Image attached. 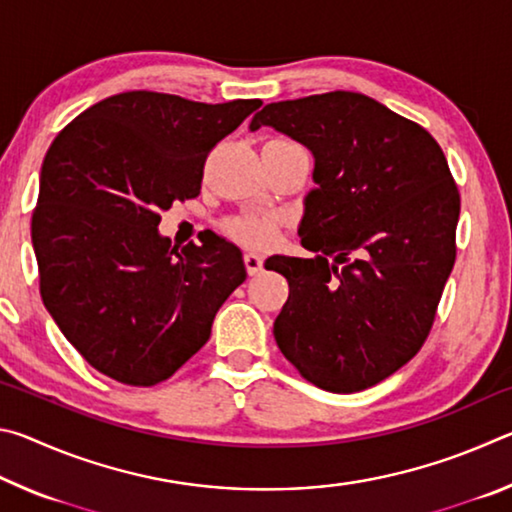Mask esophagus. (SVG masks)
<instances>
[{
	"mask_svg": "<svg viewBox=\"0 0 512 512\" xmlns=\"http://www.w3.org/2000/svg\"><path fill=\"white\" fill-rule=\"evenodd\" d=\"M244 264H246L248 275H259V273H262L264 259L259 257V255H255V253H246V255H244Z\"/></svg>",
	"mask_w": 512,
	"mask_h": 512,
	"instance_id": "obj_1",
	"label": "esophagus"
}]
</instances>
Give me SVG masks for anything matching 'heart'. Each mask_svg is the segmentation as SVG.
Listing matches in <instances>:
<instances>
[{
  "label": "heart",
  "instance_id": "1",
  "mask_svg": "<svg viewBox=\"0 0 512 512\" xmlns=\"http://www.w3.org/2000/svg\"><path fill=\"white\" fill-rule=\"evenodd\" d=\"M223 230L225 235L239 241L241 246L268 248L275 241L277 225L271 216L244 214V216H232V219L225 221Z\"/></svg>",
  "mask_w": 512,
  "mask_h": 512
}]
</instances>
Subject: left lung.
<instances>
[{
  "label": "left lung",
  "instance_id": "1",
  "mask_svg": "<svg viewBox=\"0 0 512 512\" xmlns=\"http://www.w3.org/2000/svg\"><path fill=\"white\" fill-rule=\"evenodd\" d=\"M262 126L307 146L316 183L298 228L316 257L266 259L289 282L277 348L323 391H363L427 341L456 259L452 171L422 126L359 92L268 103Z\"/></svg>",
  "mask_w": 512,
  "mask_h": 512
}]
</instances>
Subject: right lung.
<instances>
[{
  "label": "right lung",
  "instance_id": "right-lung-1",
  "mask_svg": "<svg viewBox=\"0 0 512 512\" xmlns=\"http://www.w3.org/2000/svg\"><path fill=\"white\" fill-rule=\"evenodd\" d=\"M259 106L121 92L49 146L31 219L40 296L65 339L110 379H169L246 280L235 244L214 235L171 248L158 225L173 201L201 194L207 153Z\"/></svg>",
  "mask_w": 512,
  "mask_h": 512
}]
</instances>
